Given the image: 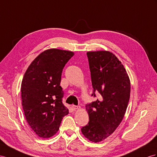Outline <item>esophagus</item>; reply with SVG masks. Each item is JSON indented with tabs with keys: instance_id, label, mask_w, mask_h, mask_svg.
I'll list each match as a JSON object with an SVG mask.
<instances>
[{
	"instance_id": "obj_1",
	"label": "esophagus",
	"mask_w": 157,
	"mask_h": 157,
	"mask_svg": "<svg viewBox=\"0 0 157 157\" xmlns=\"http://www.w3.org/2000/svg\"><path fill=\"white\" fill-rule=\"evenodd\" d=\"M71 108H72V109L75 111V110L79 109H80V107H79V106H76V105H72V106H71Z\"/></svg>"
}]
</instances>
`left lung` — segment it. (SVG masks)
<instances>
[{"instance_id":"obj_1","label":"left lung","mask_w":157,"mask_h":157,"mask_svg":"<svg viewBox=\"0 0 157 157\" xmlns=\"http://www.w3.org/2000/svg\"><path fill=\"white\" fill-rule=\"evenodd\" d=\"M94 93L100 99L86 106L90 121L82 128L88 140L99 143L118 127L125 114L130 98L131 83L125 68L116 56L106 50L87 52Z\"/></svg>"}]
</instances>
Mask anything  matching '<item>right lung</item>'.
<instances>
[{
    "label": "right lung",
    "instance_id": "right-lung-1",
    "mask_svg": "<svg viewBox=\"0 0 157 157\" xmlns=\"http://www.w3.org/2000/svg\"><path fill=\"white\" fill-rule=\"evenodd\" d=\"M74 52L56 48L42 52L30 64L21 83L22 105L31 129L48 139L59 130L69 113L63 105L60 86L63 67Z\"/></svg>",
    "mask_w": 157,
    "mask_h": 157
}]
</instances>
